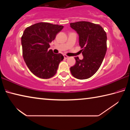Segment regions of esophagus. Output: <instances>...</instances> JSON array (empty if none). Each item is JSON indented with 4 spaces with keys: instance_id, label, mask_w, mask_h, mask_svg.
Wrapping results in <instances>:
<instances>
[{
    "instance_id": "34e87169",
    "label": "esophagus",
    "mask_w": 130,
    "mask_h": 130,
    "mask_svg": "<svg viewBox=\"0 0 130 130\" xmlns=\"http://www.w3.org/2000/svg\"><path fill=\"white\" fill-rule=\"evenodd\" d=\"M63 57H64V58L65 59H67V58H69V57H68V56H67V55H64V56H63Z\"/></svg>"
}]
</instances>
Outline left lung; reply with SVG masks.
I'll return each instance as SVG.
<instances>
[{
  "instance_id": "8db88e82",
  "label": "left lung",
  "mask_w": 130,
  "mask_h": 130,
  "mask_svg": "<svg viewBox=\"0 0 130 130\" xmlns=\"http://www.w3.org/2000/svg\"><path fill=\"white\" fill-rule=\"evenodd\" d=\"M77 32L79 45L84 58L75 57L76 63L70 70L74 77L84 80L95 74L104 60L107 51V34L99 25L89 22L80 21L70 23Z\"/></svg>"
}]
</instances>
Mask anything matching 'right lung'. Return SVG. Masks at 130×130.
Wrapping results in <instances>:
<instances>
[{"label": "right lung", "mask_w": 130, "mask_h": 130, "mask_svg": "<svg viewBox=\"0 0 130 130\" xmlns=\"http://www.w3.org/2000/svg\"><path fill=\"white\" fill-rule=\"evenodd\" d=\"M63 26L46 22H39L29 26L21 38L22 54L26 65L35 76L47 79L57 73L63 56L49 50V43Z\"/></svg>", "instance_id": "add662e5"}]
</instances>
